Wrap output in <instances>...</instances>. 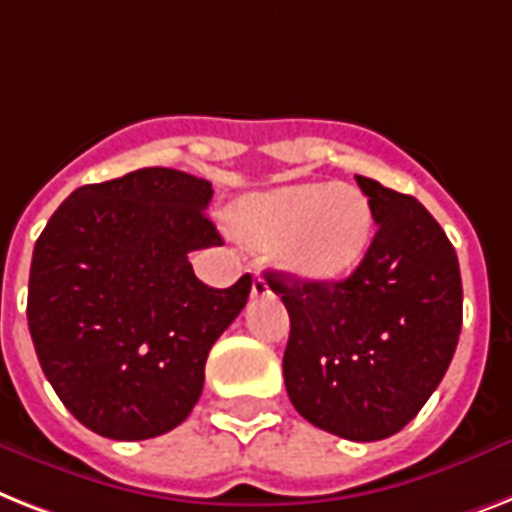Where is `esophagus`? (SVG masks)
Masks as SVG:
<instances>
[{
  "label": "esophagus",
  "instance_id": "obj_1",
  "mask_svg": "<svg viewBox=\"0 0 512 512\" xmlns=\"http://www.w3.org/2000/svg\"><path fill=\"white\" fill-rule=\"evenodd\" d=\"M270 281L263 273H255V281H252V297H270Z\"/></svg>",
  "mask_w": 512,
  "mask_h": 512
}]
</instances>
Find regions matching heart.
Masks as SVG:
<instances>
[{
	"label": "heart",
	"mask_w": 512,
	"mask_h": 512,
	"mask_svg": "<svg viewBox=\"0 0 512 512\" xmlns=\"http://www.w3.org/2000/svg\"><path fill=\"white\" fill-rule=\"evenodd\" d=\"M228 220L242 239L276 249L281 263L305 281L352 273L373 234L371 202L352 184H294L247 194Z\"/></svg>",
	"instance_id": "obj_1"
}]
</instances>
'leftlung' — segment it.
Returning <instances> with one entry per match:
<instances>
[{"label":"left lung","mask_w":512,"mask_h":512,"mask_svg":"<svg viewBox=\"0 0 512 512\" xmlns=\"http://www.w3.org/2000/svg\"><path fill=\"white\" fill-rule=\"evenodd\" d=\"M376 236L344 281L268 273L289 310L284 381L297 413L350 442L413 421L444 378L463 326L455 247L410 194L357 176Z\"/></svg>","instance_id":"1"}]
</instances>
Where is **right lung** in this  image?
<instances>
[{
    "mask_svg": "<svg viewBox=\"0 0 512 512\" xmlns=\"http://www.w3.org/2000/svg\"><path fill=\"white\" fill-rule=\"evenodd\" d=\"M213 184L141 168L81 186L33 247L28 328L41 371L78 421L120 442L176 429L197 405L210 347L252 276L213 289L189 252L220 244Z\"/></svg>",
    "mask_w": 512,
    "mask_h": 512,
    "instance_id": "obj_1",
    "label": "right lung"
}]
</instances>
